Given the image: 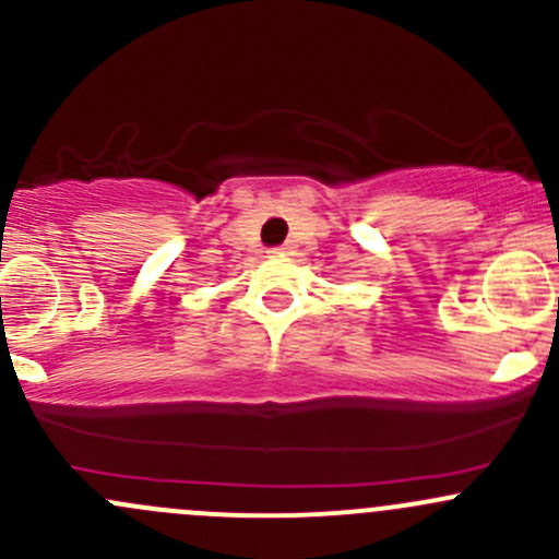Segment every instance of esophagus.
Here are the masks:
<instances>
[{"instance_id":"obj_1","label":"esophagus","mask_w":559,"mask_h":559,"mask_svg":"<svg viewBox=\"0 0 559 559\" xmlns=\"http://www.w3.org/2000/svg\"><path fill=\"white\" fill-rule=\"evenodd\" d=\"M273 253H278V257H286V253H295V246H292V243H284V246L273 248Z\"/></svg>"}]
</instances>
